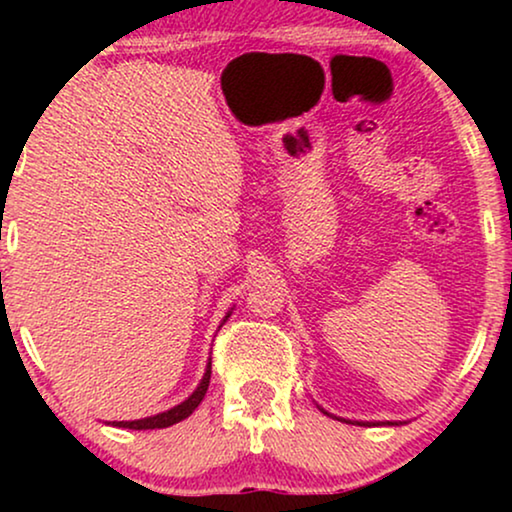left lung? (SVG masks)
<instances>
[{
  "mask_svg": "<svg viewBox=\"0 0 512 512\" xmlns=\"http://www.w3.org/2000/svg\"><path fill=\"white\" fill-rule=\"evenodd\" d=\"M317 408H319L321 412H324V415L335 417V415H331V412H328V410L321 408V405H317ZM335 419H340V422H347V424H356V426H375V424H389V426H394V424H405V422H354V419H345V417H335Z\"/></svg>",
  "mask_w": 512,
  "mask_h": 512,
  "instance_id": "obj_1",
  "label": "left lung"
}]
</instances>
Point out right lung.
Instances as JSON below:
<instances>
[{
	"label": "right lung",
	"mask_w": 512,
	"mask_h": 512,
	"mask_svg": "<svg viewBox=\"0 0 512 512\" xmlns=\"http://www.w3.org/2000/svg\"><path fill=\"white\" fill-rule=\"evenodd\" d=\"M230 312H233V307H230L226 317H223L221 324H226ZM209 377H212V359L207 361V368H205V375H202V380L198 387L191 396L186 398V401H181L179 405H174V408L165 410V412H158V415H151V417H144V419H135V422H111V426H118V429H132V431H144V429H167V426L181 422V419H186L188 415H193V410L198 408L202 403V398L207 394V387H209Z\"/></svg>",
	"instance_id": "obj_1"
}]
</instances>
